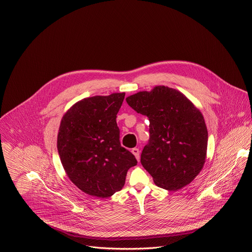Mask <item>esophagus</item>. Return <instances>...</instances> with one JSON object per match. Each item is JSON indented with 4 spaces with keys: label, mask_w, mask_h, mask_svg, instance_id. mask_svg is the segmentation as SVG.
<instances>
[{
    "label": "esophagus",
    "mask_w": 252,
    "mask_h": 252,
    "mask_svg": "<svg viewBox=\"0 0 252 252\" xmlns=\"http://www.w3.org/2000/svg\"><path fill=\"white\" fill-rule=\"evenodd\" d=\"M131 153L133 154V156L135 157V158L137 159V161H139V159H140V157H139V150L136 149V148H134V149L131 150Z\"/></svg>",
    "instance_id": "obj_1"
}]
</instances>
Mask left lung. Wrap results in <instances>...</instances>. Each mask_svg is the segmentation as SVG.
Listing matches in <instances>:
<instances>
[{
	"mask_svg": "<svg viewBox=\"0 0 252 252\" xmlns=\"http://www.w3.org/2000/svg\"><path fill=\"white\" fill-rule=\"evenodd\" d=\"M126 102L150 120L140 162L155 184L172 191L189 185L206 158L208 133L200 111L183 93L164 86L131 94Z\"/></svg>",
	"mask_w": 252,
	"mask_h": 252,
	"instance_id": "obj_1",
	"label": "left lung"
}]
</instances>
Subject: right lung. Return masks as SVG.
Here are the masks:
<instances>
[{"mask_svg": "<svg viewBox=\"0 0 252 252\" xmlns=\"http://www.w3.org/2000/svg\"><path fill=\"white\" fill-rule=\"evenodd\" d=\"M125 93L94 95L70 106L58 133V152L63 169L78 189L106 198L121 190L134 156L120 142L117 115Z\"/></svg>", "mask_w": 252, "mask_h": 252, "instance_id": "obj_1", "label": "right lung"}]
</instances>
